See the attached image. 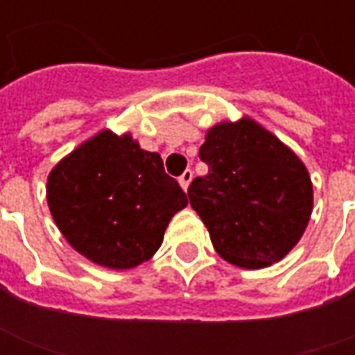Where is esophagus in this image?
Wrapping results in <instances>:
<instances>
[{"instance_id":"esophagus-1","label":"esophagus","mask_w":355,"mask_h":355,"mask_svg":"<svg viewBox=\"0 0 355 355\" xmlns=\"http://www.w3.org/2000/svg\"><path fill=\"white\" fill-rule=\"evenodd\" d=\"M193 178V173L190 169H186L180 177H178V182H180V186H182V190H188V186H190V182H192Z\"/></svg>"}]
</instances>
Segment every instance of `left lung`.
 <instances>
[{"label": "left lung", "instance_id": "1", "mask_svg": "<svg viewBox=\"0 0 355 355\" xmlns=\"http://www.w3.org/2000/svg\"><path fill=\"white\" fill-rule=\"evenodd\" d=\"M209 165L188 188L215 251L247 270L282 261L312 215V180L304 163L251 117L211 127L200 148Z\"/></svg>", "mask_w": 355, "mask_h": 355}]
</instances>
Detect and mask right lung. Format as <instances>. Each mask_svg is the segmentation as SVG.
<instances>
[{
    "label": "right lung",
    "instance_id": "1",
    "mask_svg": "<svg viewBox=\"0 0 355 355\" xmlns=\"http://www.w3.org/2000/svg\"><path fill=\"white\" fill-rule=\"evenodd\" d=\"M47 203L66 241L94 264L129 270L159 249L171 218L188 205L162 155L108 129L68 154L47 178Z\"/></svg>",
    "mask_w": 355,
    "mask_h": 355
}]
</instances>
